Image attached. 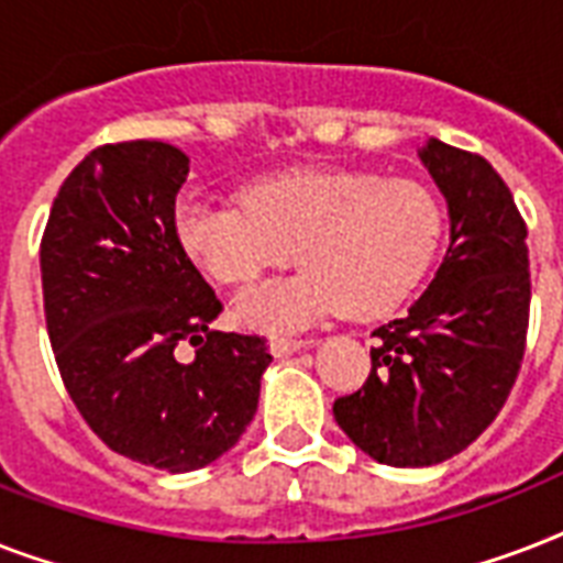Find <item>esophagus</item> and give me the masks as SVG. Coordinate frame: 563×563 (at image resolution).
I'll return each instance as SVG.
<instances>
[{"label": "esophagus", "instance_id": "34e87169", "mask_svg": "<svg viewBox=\"0 0 563 563\" xmlns=\"http://www.w3.org/2000/svg\"><path fill=\"white\" fill-rule=\"evenodd\" d=\"M309 342H303V339H286V335H274L272 339V353L277 356V360H283V356H291V353L303 351Z\"/></svg>", "mask_w": 563, "mask_h": 563}]
</instances>
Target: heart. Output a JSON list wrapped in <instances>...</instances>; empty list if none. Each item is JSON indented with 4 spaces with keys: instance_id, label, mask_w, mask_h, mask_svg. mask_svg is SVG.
<instances>
[{
    "instance_id": "obj_1",
    "label": "heart",
    "mask_w": 563,
    "mask_h": 563,
    "mask_svg": "<svg viewBox=\"0 0 563 563\" xmlns=\"http://www.w3.org/2000/svg\"><path fill=\"white\" fill-rule=\"evenodd\" d=\"M175 236L221 283L254 280L300 254L307 272L251 286L233 307L245 327L286 333L335 309L383 318L402 307L435 265L444 212L415 180L295 169L247 189L245 207L184 195Z\"/></svg>"
}]
</instances>
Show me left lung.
Instances as JSON below:
<instances>
[{"label": "left lung", "mask_w": 563, "mask_h": 563, "mask_svg": "<svg viewBox=\"0 0 563 563\" xmlns=\"http://www.w3.org/2000/svg\"><path fill=\"white\" fill-rule=\"evenodd\" d=\"M420 161L446 198L450 247L409 316L376 327L371 374L333 402L362 453L429 467L471 446L506 406L529 330L526 221L485 157L441 140Z\"/></svg>", "instance_id": "8db88e82"}]
</instances>
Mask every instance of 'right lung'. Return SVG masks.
Here are the masks:
<instances>
[{"mask_svg":"<svg viewBox=\"0 0 563 563\" xmlns=\"http://www.w3.org/2000/svg\"><path fill=\"white\" fill-rule=\"evenodd\" d=\"M187 175L169 143L99 145L64 180L40 242L66 391L113 453L169 473L236 444L272 362L263 335L210 330L221 300L175 236ZM187 343L196 356L180 361Z\"/></svg>","mask_w":563,"mask_h":563,"instance_id":"obj_1","label":"right lung"}]
</instances>
